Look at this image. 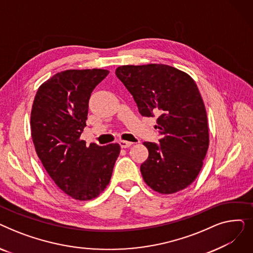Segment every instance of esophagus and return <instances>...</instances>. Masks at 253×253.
Here are the masks:
<instances>
[{
    "mask_svg": "<svg viewBox=\"0 0 253 253\" xmlns=\"http://www.w3.org/2000/svg\"><path fill=\"white\" fill-rule=\"evenodd\" d=\"M120 147H121L122 149H127V148H130L132 145V142L130 141H126V140H120Z\"/></svg>",
    "mask_w": 253,
    "mask_h": 253,
    "instance_id": "1",
    "label": "esophagus"
}]
</instances>
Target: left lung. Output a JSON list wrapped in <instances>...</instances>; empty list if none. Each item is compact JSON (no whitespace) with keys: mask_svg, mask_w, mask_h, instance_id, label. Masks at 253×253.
Segmentation results:
<instances>
[{"mask_svg":"<svg viewBox=\"0 0 253 253\" xmlns=\"http://www.w3.org/2000/svg\"><path fill=\"white\" fill-rule=\"evenodd\" d=\"M116 75L143 117H158L160 144L143 142L149 157L140 166L144 182L160 194L185 189L197 178L209 147L203 99L191 76L166 64L122 65Z\"/></svg>","mask_w":253,"mask_h":253,"instance_id":"8db88e82","label":"left lung"}]
</instances>
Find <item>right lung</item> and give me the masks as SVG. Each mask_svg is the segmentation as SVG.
<instances>
[{
	"instance_id": "obj_1",
	"label": "right lung",
	"mask_w": 253,
	"mask_h": 253,
	"mask_svg": "<svg viewBox=\"0 0 253 253\" xmlns=\"http://www.w3.org/2000/svg\"><path fill=\"white\" fill-rule=\"evenodd\" d=\"M109 71L66 70L39 87L31 113L36 153L57 187L75 200L88 201L108 187L120 145H86L81 133L86 126L91 93Z\"/></svg>"
}]
</instances>
